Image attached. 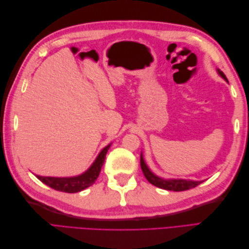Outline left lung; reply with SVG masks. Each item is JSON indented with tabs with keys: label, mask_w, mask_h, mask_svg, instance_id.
Masks as SVG:
<instances>
[{
	"label": "left lung",
	"mask_w": 249,
	"mask_h": 249,
	"mask_svg": "<svg viewBox=\"0 0 249 249\" xmlns=\"http://www.w3.org/2000/svg\"><path fill=\"white\" fill-rule=\"evenodd\" d=\"M217 71L225 81L229 82L227 77H225V74L222 71H220L219 70H217ZM140 165H141V169L143 171V175H144V177L146 178L148 182L158 188H161V189L170 190V191H185V190L191 189V188L196 187L202 183V180H191V179H180V178L164 179L160 177H158L155 175V173H153L149 170L147 165L144 162V159H143L142 154L140 156Z\"/></svg>",
	"instance_id": "8db88e82"
}]
</instances>
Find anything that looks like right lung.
I'll use <instances>...</instances> for the list:
<instances>
[{"mask_svg":"<svg viewBox=\"0 0 249 249\" xmlns=\"http://www.w3.org/2000/svg\"><path fill=\"white\" fill-rule=\"evenodd\" d=\"M111 144L104 147L99 156L96 157L95 161L91 166L89 167L87 171L82 173L80 176L72 177V178H52V177H40L36 176L37 178L40 179L43 184L48 185L53 189L62 191L66 193H76L82 190L86 189L95 183L96 178H99L102 166L105 162V158H106L108 149L110 148Z\"/></svg>","mask_w":249,"mask_h":249,"instance_id":"1","label":"right lung"}]
</instances>
